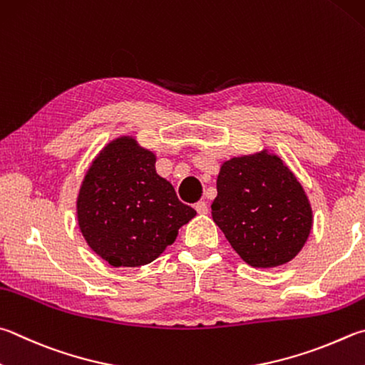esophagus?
<instances>
[{"label":"esophagus","instance_id":"esophagus-1","mask_svg":"<svg viewBox=\"0 0 365 365\" xmlns=\"http://www.w3.org/2000/svg\"><path fill=\"white\" fill-rule=\"evenodd\" d=\"M195 209L197 210V214H201V215H204V214H207V212H209V207H207V202H205V201H197V202L195 204Z\"/></svg>","mask_w":365,"mask_h":365}]
</instances>
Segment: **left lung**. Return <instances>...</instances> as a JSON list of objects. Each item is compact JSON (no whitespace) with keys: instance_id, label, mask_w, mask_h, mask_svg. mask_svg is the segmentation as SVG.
<instances>
[{"instance_id":"left-lung-1","label":"left lung","mask_w":365,"mask_h":365,"mask_svg":"<svg viewBox=\"0 0 365 365\" xmlns=\"http://www.w3.org/2000/svg\"><path fill=\"white\" fill-rule=\"evenodd\" d=\"M210 207L231 247L254 268L294 260L313 228V209L302 183L268 150L222 163Z\"/></svg>"}]
</instances>
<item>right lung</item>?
<instances>
[{"instance_id": "obj_1", "label": "right lung", "mask_w": 365, "mask_h": 365, "mask_svg": "<svg viewBox=\"0 0 365 365\" xmlns=\"http://www.w3.org/2000/svg\"><path fill=\"white\" fill-rule=\"evenodd\" d=\"M156 155L135 137L108 142L91 163L76 197L79 230L111 267L135 268L156 260L196 210L178 201L156 172Z\"/></svg>"}]
</instances>
